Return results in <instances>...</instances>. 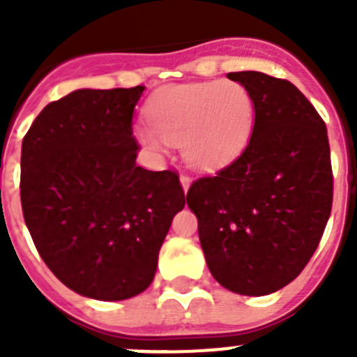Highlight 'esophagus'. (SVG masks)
I'll use <instances>...</instances> for the list:
<instances>
[{
  "label": "esophagus",
  "instance_id": "34e87169",
  "mask_svg": "<svg viewBox=\"0 0 357 357\" xmlns=\"http://www.w3.org/2000/svg\"><path fill=\"white\" fill-rule=\"evenodd\" d=\"M181 185L182 189H184V193H188L189 185H191V178H189L188 175H181Z\"/></svg>",
  "mask_w": 357,
  "mask_h": 357
}]
</instances>
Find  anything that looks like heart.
<instances>
[{
  "label": "heart",
  "mask_w": 357,
  "mask_h": 357,
  "mask_svg": "<svg viewBox=\"0 0 357 357\" xmlns=\"http://www.w3.org/2000/svg\"><path fill=\"white\" fill-rule=\"evenodd\" d=\"M151 127L134 128L135 141L151 153L181 144L195 169H220L239 155L254 125V102L238 82H195L157 91L146 105Z\"/></svg>",
  "instance_id": "heart-1"
}]
</instances>
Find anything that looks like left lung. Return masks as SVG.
<instances>
[{
    "label": "left lung",
    "mask_w": 357,
    "mask_h": 357,
    "mask_svg": "<svg viewBox=\"0 0 357 357\" xmlns=\"http://www.w3.org/2000/svg\"><path fill=\"white\" fill-rule=\"evenodd\" d=\"M227 77L250 93L252 137L230 166L193 182L185 200L214 279L263 296L298 277L320 243L333 206L329 139L291 82L259 71Z\"/></svg>",
    "instance_id": "left-lung-1"
}]
</instances>
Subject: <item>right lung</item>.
<instances>
[{
	"label": "right lung",
	"instance_id": "obj_1",
	"mask_svg": "<svg viewBox=\"0 0 357 357\" xmlns=\"http://www.w3.org/2000/svg\"><path fill=\"white\" fill-rule=\"evenodd\" d=\"M144 87L78 89L48 103L21 146V206L46 266L78 295L143 293L185 197L175 172L135 164Z\"/></svg>",
	"mask_w": 357,
	"mask_h": 357
}]
</instances>
